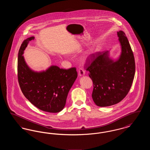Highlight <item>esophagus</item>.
<instances>
[{
    "label": "esophagus",
    "mask_w": 150,
    "mask_h": 150,
    "mask_svg": "<svg viewBox=\"0 0 150 150\" xmlns=\"http://www.w3.org/2000/svg\"><path fill=\"white\" fill-rule=\"evenodd\" d=\"M79 75L80 76H84L85 75V71L84 69H81V68H80L79 69L78 71Z\"/></svg>",
    "instance_id": "34e87169"
}]
</instances>
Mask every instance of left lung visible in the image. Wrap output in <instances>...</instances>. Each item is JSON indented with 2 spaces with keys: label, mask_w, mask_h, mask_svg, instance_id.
<instances>
[{
  "label": "left lung",
  "mask_w": 150,
  "mask_h": 150,
  "mask_svg": "<svg viewBox=\"0 0 150 150\" xmlns=\"http://www.w3.org/2000/svg\"><path fill=\"white\" fill-rule=\"evenodd\" d=\"M121 46V54L117 59L110 57L109 51L97 52L86 60V70L93 81L92 94L95 104L100 107L115 105L128 93L135 75L133 53L122 31L117 32Z\"/></svg>",
  "instance_id": "left-lung-1"
}]
</instances>
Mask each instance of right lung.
Returning <instances> with one entry per match:
<instances>
[{"instance_id":"1","label":"right lung","mask_w":150,"mask_h":150,"mask_svg":"<svg viewBox=\"0 0 150 150\" xmlns=\"http://www.w3.org/2000/svg\"><path fill=\"white\" fill-rule=\"evenodd\" d=\"M34 36L25 40L18 54V80L22 92L35 107L48 112L62 111L66 105L69 92L78 73L75 67L67 70L52 65L45 71L31 70L22 56L29 42Z\"/></svg>"}]
</instances>
